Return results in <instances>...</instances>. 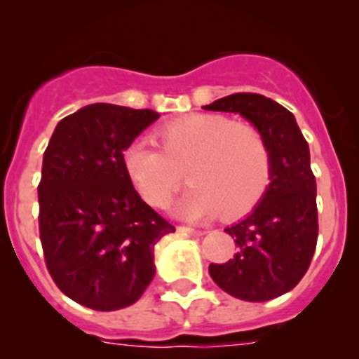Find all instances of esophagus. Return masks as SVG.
I'll list each match as a JSON object with an SVG mask.
<instances>
[{
  "label": "esophagus",
  "instance_id": "obj_1",
  "mask_svg": "<svg viewBox=\"0 0 359 359\" xmlns=\"http://www.w3.org/2000/svg\"><path fill=\"white\" fill-rule=\"evenodd\" d=\"M177 231H180V233H186V234H196V236H203V234H205V231L193 229V227H187V226H179L177 227Z\"/></svg>",
  "mask_w": 359,
  "mask_h": 359
}]
</instances>
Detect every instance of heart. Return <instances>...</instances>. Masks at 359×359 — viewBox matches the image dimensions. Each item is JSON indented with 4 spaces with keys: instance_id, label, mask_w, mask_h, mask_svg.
I'll return each instance as SVG.
<instances>
[{
    "instance_id": "heart-1",
    "label": "heart",
    "mask_w": 359,
    "mask_h": 359,
    "mask_svg": "<svg viewBox=\"0 0 359 359\" xmlns=\"http://www.w3.org/2000/svg\"><path fill=\"white\" fill-rule=\"evenodd\" d=\"M161 149L137 139L123 151V168L142 200L163 208L182 182L189 189L177 212L186 219L240 217L259 203L271 182V149L252 123L198 112L158 130Z\"/></svg>"
}]
</instances>
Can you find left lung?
<instances>
[{
  "label": "left lung",
  "mask_w": 359,
  "mask_h": 359,
  "mask_svg": "<svg viewBox=\"0 0 359 359\" xmlns=\"http://www.w3.org/2000/svg\"><path fill=\"white\" fill-rule=\"evenodd\" d=\"M203 109L240 112L264 133L273 163L262 200L226 229L238 253L226 264H210V276L236 299H276L297 287L316 250V179L307 140L290 111L259 93H233Z\"/></svg>",
  "instance_id": "1"
}]
</instances>
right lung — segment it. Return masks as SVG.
I'll return each mask as SVG.
<instances>
[{"label": "right lung", "mask_w": 359, "mask_h": 359, "mask_svg": "<svg viewBox=\"0 0 359 359\" xmlns=\"http://www.w3.org/2000/svg\"><path fill=\"white\" fill-rule=\"evenodd\" d=\"M159 114L92 104L60 119L43 154L39 240L60 292L95 311L140 299L153 281L154 245L175 227L133 189L123 151Z\"/></svg>", "instance_id": "1"}]
</instances>
